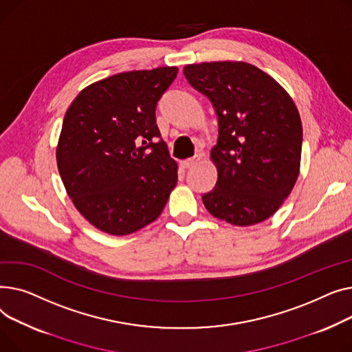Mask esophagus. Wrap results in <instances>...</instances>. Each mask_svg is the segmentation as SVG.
Wrapping results in <instances>:
<instances>
[{
	"label": "esophagus",
	"instance_id": "1",
	"mask_svg": "<svg viewBox=\"0 0 352 352\" xmlns=\"http://www.w3.org/2000/svg\"><path fill=\"white\" fill-rule=\"evenodd\" d=\"M199 160H200V156H199V155H195V156H193V157H190V159H184V160H182V162H180V164H182V168H183V169H192Z\"/></svg>",
	"mask_w": 352,
	"mask_h": 352
}]
</instances>
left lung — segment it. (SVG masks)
Returning <instances> with one entry per match:
<instances>
[{
    "label": "left lung",
    "mask_w": 352,
    "mask_h": 352,
    "mask_svg": "<svg viewBox=\"0 0 352 352\" xmlns=\"http://www.w3.org/2000/svg\"><path fill=\"white\" fill-rule=\"evenodd\" d=\"M189 84L214 107L219 138L210 157L214 188L201 196L208 212L234 226L273 216L300 173L302 126L285 89L245 62L186 65Z\"/></svg>",
    "instance_id": "left-lung-1"
}]
</instances>
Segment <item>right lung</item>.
<instances>
[{"label": "right lung", "mask_w": 352, "mask_h": 352, "mask_svg": "<svg viewBox=\"0 0 352 352\" xmlns=\"http://www.w3.org/2000/svg\"><path fill=\"white\" fill-rule=\"evenodd\" d=\"M176 67L122 72L82 89L56 146L58 170L78 212L100 232L131 234L155 221L177 182L156 125Z\"/></svg>", "instance_id": "add662e5"}]
</instances>
